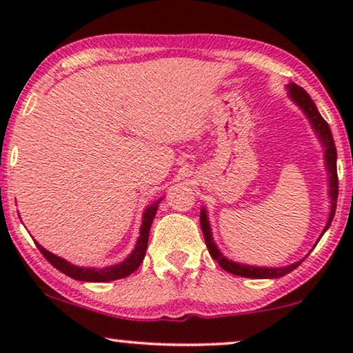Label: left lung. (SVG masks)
Segmentation results:
<instances>
[{
    "label": "left lung",
    "instance_id": "obj_1",
    "mask_svg": "<svg viewBox=\"0 0 353 353\" xmlns=\"http://www.w3.org/2000/svg\"><path fill=\"white\" fill-rule=\"evenodd\" d=\"M289 96L296 101L299 108H301L308 119H310L312 127L320 137L321 143L325 144L326 151H325V157H326V167L330 170V196H331V214L330 219H327V223L323 230L321 236L325 234V231L330 228L332 219H334L336 214V205H337V194H339V180H337V167H336V159H337V152H336V146H334V139H332L330 125L325 119L321 117V114L318 112L315 103H313L310 96L302 86L299 85H291L289 86ZM201 228L202 233H204V239L207 244V249L212 255V259L215 260L216 263L220 265L225 272H228L231 274H238V276H244V278H255V279H263V278H279L284 276V274L291 273L292 270H296L301 262H296L292 265H288V267H281V268H267V267H250V265H241L236 262H231L226 257L221 255V252L216 249V245L212 239V233H210V226L209 221H207V215L205 210L201 212Z\"/></svg>",
    "mask_w": 353,
    "mask_h": 353
}]
</instances>
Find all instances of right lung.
Segmentation results:
<instances>
[{
  "instance_id": "1",
  "label": "right lung",
  "mask_w": 353,
  "mask_h": 353,
  "mask_svg": "<svg viewBox=\"0 0 353 353\" xmlns=\"http://www.w3.org/2000/svg\"><path fill=\"white\" fill-rule=\"evenodd\" d=\"M157 201L156 204H152L151 207H148L146 212L143 215V223H141V231H139V238L138 243L134 245V250L130 254V257L127 260H123L122 263L114 265V267H108V268H81V267H75L67 262V260L57 257V255L51 254L50 250L43 249L40 244H37V248L40 252L43 254L48 262H50L52 267L59 270L67 276L79 279V281H90V283H104V281H114V279H120V278H127L128 274H132L134 270H138L139 265H141L144 255H146V249H148V239H149V230H151L152 220L156 216L157 212Z\"/></svg>"
}]
</instances>
